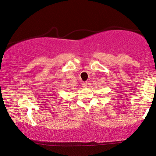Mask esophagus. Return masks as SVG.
Masks as SVG:
<instances>
[{"label": "esophagus", "mask_w": 156, "mask_h": 156, "mask_svg": "<svg viewBox=\"0 0 156 156\" xmlns=\"http://www.w3.org/2000/svg\"><path fill=\"white\" fill-rule=\"evenodd\" d=\"M82 87H88V82H83V83H82Z\"/></svg>", "instance_id": "1"}]
</instances>
